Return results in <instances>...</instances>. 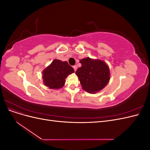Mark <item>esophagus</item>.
I'll return each mask as SVG.
<instances>
[{
	"mask_svg": "<svg viewBox=\"0 0 150 150\" xmlns=\"http://www.w3.org/2000/svg\"><path fill=\"white\" fill-rule=\"evenodd\" d=\"M73 68H74V71H76V69H77V66H76V65H74V66H73Z\"/></svg>",
	"mask_w": 150,
	"mask_h": 150,
	"instance_id": "obj_1",
	"label": "esophagus"
}]
</instances>
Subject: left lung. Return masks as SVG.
<instances>
[{"instance_id": "obj_1", "label": "left lung", "mask_w": 150, "mask_h": 150, "mask_svg": "<svg viewBox=\"0 0 150 150\" xmlns=\"http://www.w3.org/2000/svg\"><path fill=\"white\" fill-rule=\"evenodd\" d=\"M81 67L76 71L82 88L86 91L95 93L103 89L110 79V69L105 62L89 57L80 60Z\"/></svg>"}]
</instances>
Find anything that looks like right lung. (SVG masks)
Instances as JSON below:
<instances>
[{
	"label": "right lung",
	"mask_w": 150,
	"mask_h": 150,
	"mask_svg": "<svg viewBox=\"0 0 150 150\" xmlns=\"http://www.w3.org/2000/svg\"><path fill=\"white\" fill-rule=\"evenodd\" d=\"M74 72L67 61L55 59L43 71L44 83L50 89L61 88L64 85L67 76Z\"/></svg>",
	"instance_id": "right-lung-1"
}]
</instances>
